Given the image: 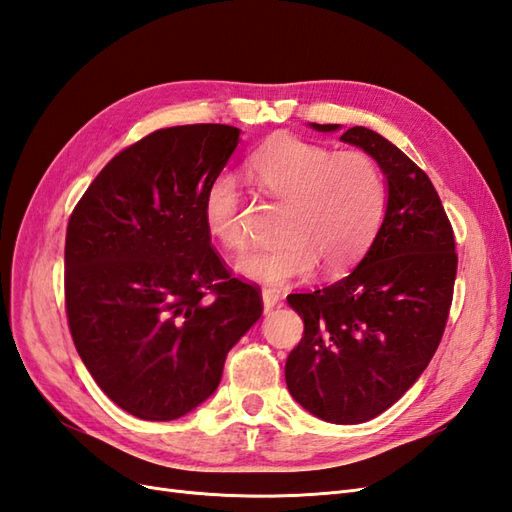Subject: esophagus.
<instances>
[{
  "label": "esophagus",
  "mask_w": 512,
  "mask_h": 512,
  "mask_svg": "<svg viewBox=\"0 0 512 512\" xmlns=\"http://www.w3.org/2000/svg\"><path fill=\"white\" fill-rule=\"evenodd\" d=\"M261 300H264V309L270 311L281 303V294L277 290H264L261 292Z\"/></svg>",
  "instance_id": "1"
}]
</instances>
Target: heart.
I'll return each mask as SVG.
<instances>
[{
  "label": "heart",
  "instance_id": "obj_1",
  "mask_svg": "<svg viewBox=\"0 0 512 512\" xmlns=\"http://www.w3.org/2000/svg\"><path fill=\"white\" fill-rule=\"evenodd\" d=\"M248 173L255 186L285 203L279 225L283 242L259 248L235 261V272L259 285H287L305 279L320 264L324 274L350 268L370 246L385 209V181L370 155L320 147L279 136L259 149ZM207 231L231 251L246 246L240 192L222 175L203 196Z\"/></svg>",
  "mask_w": 512,
  "mask_h": 512
}]
</instances>
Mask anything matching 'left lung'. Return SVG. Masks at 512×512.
<instances>
[{"label": "left lung", "mask_w": 512, "mask_h": 512, "mask_svg": "<svg viewBox=\"0 0 512 512\" xmlns=\"http://www.w3.org/2000/svg\"><path fill=\"white\" fill-rule=\"evenodd\" d=\"M316 131L342 125L309 123ZM368 153L387 183L385 218L348 277L287 303L305 335L285 363V383L305 411L361 424L417 381L441 342L456 279L454 233L428 175L368 127L339 138Z\"/></svg>", "instance_id": "8db88e82"}]
</instances>
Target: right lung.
Masks as SVG:
<instances>
[{"instance_id": "right-lung-1", "label": "right lung", "mask_w": 512, "mask_h": 512, "mask_svg": "<svg viewBox=\"0 0 512 512\" xmlns=\"http://www.w3.org/2000/svg\"><path fill=\"white\" fill-rule=\"evenodd\" d=\"M240 134L157 129L112 157L71 214L64 296L75 348L103 393L140 419L170 422L203 404L264 311L203 220L205 190Z\"/></svg>"}]
</instances>
